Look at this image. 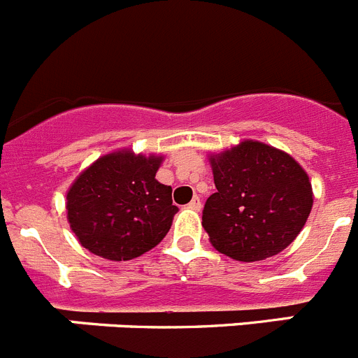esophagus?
<instances>
[{"mask_svg":"<svg viewBox=\"0 0 358 358\" xmlns=\"http://www.w3.org/2000/svg\"><path fill=\"white\" fill-rule=\"evenodd\" d=\"M188 208H192V210H195V211H199L202 208V202H201V199L197 197V195H195L194 199H192V202H189L188 204Z\"/></svg>","mask_w":358,"mask_h":358,"instance_id":"obj_1","label":"esophagus"}]
</instances>
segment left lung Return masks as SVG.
Segmentation results:
<instances>
[{"mask_svg": "<svg viewBox=\"0 0 358 358\" xmlns=\"http://www.w3.org/2000/svg\"><path fill=\"white\" fill-rule=\"evenodd\" d=\"M215 192L202 210V226L218 252L260 262L290 245L312 210V185L285 152L243 141L211 157Z\"/></svg>", "mask_w": 358, "mask_h": 358, "instance_id": "8db88e82", "label": "left lung"}]
</instances>
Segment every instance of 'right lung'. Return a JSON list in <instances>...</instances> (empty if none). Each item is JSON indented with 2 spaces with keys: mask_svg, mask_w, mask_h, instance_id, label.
Wrapping results in <instances>:
<instances>
[{
  "mask_svg": "<svg viewBox=\"0 0 358 358\" xmlns=\"http://www.w3.org/2000/svg\"><path fill=\"white\" fill-rule=\"evenodd\" d=\"M161 157L115 152L82 172L68 192V220L82 248L125 262L156 248L179 208L156 179Z\"/></svg>",
  "mask_w": 358,
  "mask_h": 358,
  "instance_id": "right-lung-1",
  "label": "right lung"
}]
</instances>
